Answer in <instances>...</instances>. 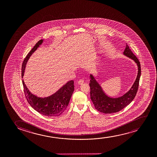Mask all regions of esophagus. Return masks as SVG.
<instances>
[{
  "label": "esophagus",
  "instance_id": "34e87169",
  "mask_svg": "<svg viewBox=\"0 0 157 157\" xmlns=\"http://www.w3.org/2000/svg\"><path fill=\"white\" fill-rule=\"evenodd\" d=\"M84 80L83 79H80L79 81H78V84L79 85H82V84H83L84 83Z\"/></svg>",
  "mask_w": 157,
  "mask_h": 157
}]
</instances>
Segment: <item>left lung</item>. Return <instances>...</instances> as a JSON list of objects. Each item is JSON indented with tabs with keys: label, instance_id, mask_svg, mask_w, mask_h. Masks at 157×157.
Wrapping results in <instances>:
<instances>
[{
	"label": "left lung",
	"instance_id": "1",
	"mask_svg": "<svg viewBox=\"0 0 157 157\" xmlns=\"http://www.w3.org/2000/svg\"><path fill=\"white\" fill-rule=\"evenodd\" d=\"M123 55L135 61L138 67L137 76L131 88L125 94L118 98L108 97L103 92L101 86L97 82L92 74L90 75V99L96 109L105 114H111L120 111L131 103L137 92L141 68L139 60L132 53L128 44L123 52Z\"/></svg>",
	"mask_w": 157,
	"mask_h": 157
}]
</instances>
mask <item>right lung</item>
I'll use <instances>...</instances> for the list:
<instances>
[{
	"label": "right lung",
	"instance_id": "1",
	"mask_svg": "<svg viewBox=\"0 0 157 157\" xmlns=\"http://www.w3.org/2000/svg\"><path fill=\"white\" fill-rule=\"evenodd\" d=\"M44 40L37 42L25 58L22 65L21 76L23 78L27 63L37 49L41 45ZM24 92L29 104L39 113L45 116H58L60 115L67 109L71 96L74 91V82L71 80L67 82L56 92L49 97L40 98L30 92L22 80Z\"/></svg>",
	"mask_w": 157,
	"mask_h": 157
}]
</instances>
